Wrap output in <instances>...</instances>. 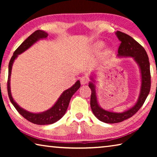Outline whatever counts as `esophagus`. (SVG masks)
I'll return each instance as SVG.
<instances>
[{
	"label": "esophagus",
	"mask_w": 157,
	"mask_h": 157,
	"mask_svg": "<svg viewBox=\"0 0 157 157\" xmlns=\"http://www.w3.org/2000/svg\"><path fill=\"white\" fill-rule=\"evenodd\" d=\"M88 81H89V79H87L86 77H82V78H80V82L82 85L88 83Z\"/></svg>",
	"instance_id": "esophagus-1"
}]
</instances>
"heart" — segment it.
<instances>
[{"instance_id":"b5f03b06","label":"heart","mask_w":157,"mask_h":157,"mask_svg":"<svg viewBox=\"0 0 157 157\" xmlns=\"http://www.w3.org/2000/svg\"><path fill=\"white\" fill-rule=\"evenodd\" d=\"M103 45H104V44H103L102 41H97L96 43L95 44L94 47H95V48L99 49V48H102L103 46Z\"/></svg>"}]
</instances>
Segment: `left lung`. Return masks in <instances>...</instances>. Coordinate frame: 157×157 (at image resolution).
<instances>
[{
    "label": "left lung",
    "mask_w": 157,
    "mask_h": 157,
    "mask_svg": "<svg viewBox=\"0 0 157 157\" xmlns=\"http://www.w3.org/2000/svg\"><path fill=\"white\" fill-rule=\"evenodd\" d=\"M116 35L121 41L118 48L117 57H132L139 68L140 75V88L137 101L135 104L128 109L123 112H114L104 109L100 107L98 102L96 84V74L93 72L90 75L91 81L89 86L91 90V107L95 116L100 121L106 123H118L127 120L134 115L139 109L142 107L150 91L151 77L150 70V62L145 50L143 47L134 40L132 36L122 32L117 31Z\"/></svg>",
    "instance_id": "8db88e82"
}]
</instances>
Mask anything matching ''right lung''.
Returning a JSON list of instances; mask_svg holds the SVG:
<instances>
[{"mask_svg": "<svg viewBox=\"0 0 157 157\" xmlns=\"http://www.w3.org/2000/svg\"><path fill=\"white\" fill-rule=\"evenodd\" d=\"M48 36V34L46 32L39 30L34 32L30 36H28L14 51L13 56L10 61L8 68L7 92H8V95L12 104L14 105V107L18 111V112L23 117H24L26 120L29 121L34 124H40V125L52 124L60 120L64 116L66 111L67 110L71 97L80 87V82H79V80H78L71 88L65 90L61 94L59 98H58L56 102L52 105V107H50L46 111H43V112H30V111H27L25 109L20 107L14 100L11 93V87H10V80H11L10 78H11L13 63H14L15 59L18 57V55L25 52V50L30 48L33 45L39 40H41V39H46Z\"/></svg>", "mask_w": 157, "mask_h": 157, "instance_id": "add662e5", "label": "right lung"}]
</instances>
